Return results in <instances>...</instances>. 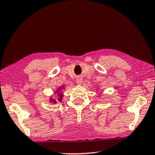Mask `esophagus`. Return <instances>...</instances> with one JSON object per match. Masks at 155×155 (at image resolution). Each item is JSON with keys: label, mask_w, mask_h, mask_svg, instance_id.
<instances>
[{"label": "esophagus", "mask_w": 155, "mask_h": 155, "mask_svg": "<svg viewBox=\"0 0 155 155\" xmlns=\"http://www.w3.org/2000/svg\"><path fill=\"white\" fill-rule=\"evenodd\" d=\"M76 84L78 85H81L82 84V79L81 78H78L76 80Z\"/></svg>", "instance_id": "esophagus-1"}]
</instances>
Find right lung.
<instances>
[{"label":"right lung","mask_w":155,"mask_h":155,"mask_svg":"<svg viewBox=\"0 0 155 155\" xmlns=\"http://www.w3.org/2000/svg\"><path fill=\"white\" fill-rule=\"evenodd\" d=\"M63 88H64V87H59V89H58V91H55V93L57 92L58 93V95L59 96V97H58V101H59V102H61V99H62V97H63V94L61 93V89H63ZM51 100H50V102H51V103L53 102V103H54V104H55V103H57V101L55 100H53V98H51L50 99Z\"/></svg>","instance_id":"1"}]
</instances>
